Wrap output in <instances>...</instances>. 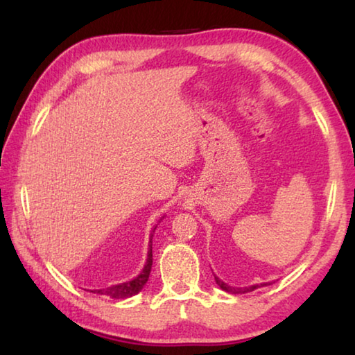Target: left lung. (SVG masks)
<instances>
[{"label": "left lung", "instance_id": "8db88e82", "mask_svg": "<svg viewBox=\"0 0 355 355\" xmlns=\"http://www.w3.org/2000/svg\"><path fill=\"white\" fill-rule=\"evenodd\" d=\"M214 280H216V284H218V285L222 288V290L227 291V293H232V294L249 293V291L257 290V288H260V286H263V285H268V284H261V285H252V286H244V288H233V286H228L227 284H224V282H222L219 277H216V275H214Z\"/></svg>", "mask_w": 355, "mask_h": 355}]
</instances>
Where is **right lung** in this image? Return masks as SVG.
I'll list each match as a JSON object with an SVG mask.
<instances>
[{
    "label": "right lung",
    "mask_w": 355,
    "mask_h": 355,
    "mask_svg": "<svg viewBox=\"0 0 355 355\" xmlns=\"http://www.w3.org/2000/svg\"><path fill=\"white\" fill-rule=\"evenodd\" d=\"M156 228V227H155ZM153 235L150 236V243H152ZM152 264H153V254H152V244H148V254H147V263L144 266L142 272L135 277L133 280L125 282V284H119V285H112L107 288H101V290H92V293L97 294H103V296H110L112 299H127L135 296V294L139 293L144 285L147 284L150 271H152Z\"/></svg>",
    "instance_id": "right-lung-1"
}]
</instances>
